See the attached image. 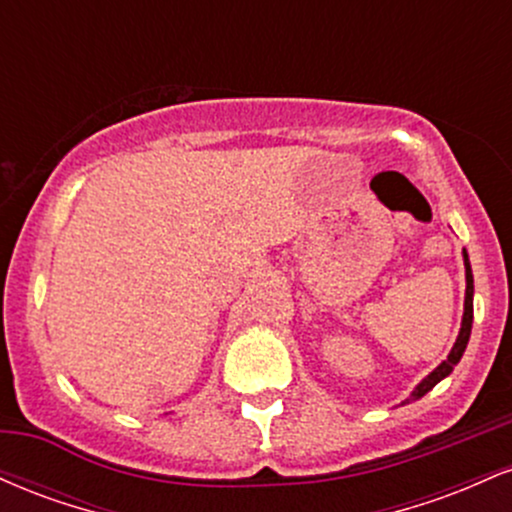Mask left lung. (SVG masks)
Returning <instances> with one entry per match:
<instances>
[{"label":"left lung","instance_id":"8db88e82","mask_svg":"<svg viewBox=\"0 0 512 512\" xmlns=\"http://www.w3.org/2000/svg\"><path fill=\"white\" fill-rule=\"evenodd\" d=\"M462 260H464V279H467V289H464V313H462L460 334H457V339H455V344H452L448 358H445L438 368H433L431 373H428L426 378L421 380L414 390H411V395L404 399L402 404H409V402H414V399H421L426 392H431L433 387L440 383V380L448 378V375L452 373V368L460 363L464 349H467L469 334H472V320H474V276H472V264H469L467 250H462Z\"/></svg>","mask_w":512,"mask_h":512}]
</instances>
